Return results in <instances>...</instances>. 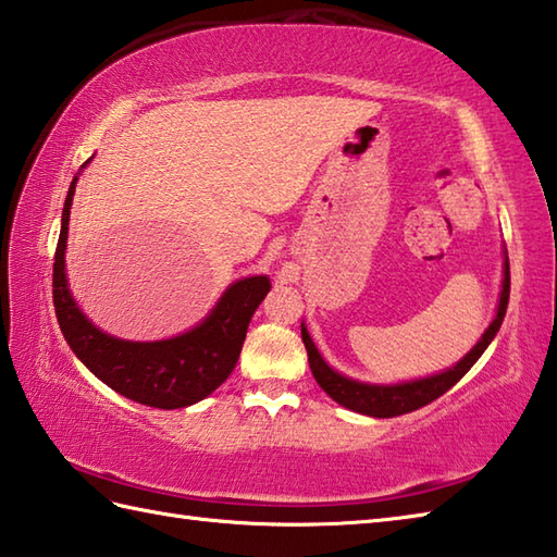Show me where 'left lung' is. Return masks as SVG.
<instances>
[{
    "label": "left lung",
    "mask_w": 557,
    "mask_h": 557,
    "mask_svg": "<svg viewBox=\"0 0 557 557\" xmlns=\"http://www.w3.org/2000/svg\"><path fill=\"white\" fill-rule=\"evenodd\" d=\"M507 301H510V260H507V256H505V277H503L498 313H495L493 323L488 325L486 333H483V337L476 342V347L471 349L467 357L455 366V369L431 375V377H421V381H411V383L369 385V383L349 381V377L339 375L323 361V357L318 354V349L313 345L309 330H306L304 325H301V339L306 345V351H309V366L313 371L315 383L321 385L325 393L337 401V405L347 407L351 411L366 413V417L393 419V417H401V413L417 411L425 405H431L433 399L445 395L449 387H453L457 381H461V375H465L471 366L479 361L481 354L486 351V347L493 342L495 333L500 330L505 311H507Z\"/></svg>",
    "instance_id": "left-lung-1"
}]
</instances>
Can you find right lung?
<instances>
[{
	"label": "right lung",
	"mask_w": 557,
	"mask_h": 557,
	"mask_svg": "<svg viewBox=\"0 0 557 557\" xmlns=\"http://www.w3.org/2000/svg\"><path fill=\"white\" fill-rule=\"evenodd\" d=\"M74 191L76 180L71 182L64 200L62 232H59L52 265L54 313L69 347L92 375L138 405L156 409L196 405L234 371L248 323L270 292V280L256 275L234 282L206 321L180 337L126 342L104 335L78 311L66 287L64 251Z\"/></svg>",
	"instance_id": "obj_1"
}]
</instances>
